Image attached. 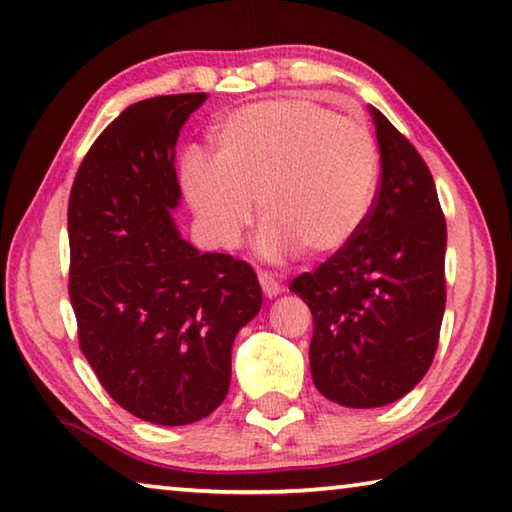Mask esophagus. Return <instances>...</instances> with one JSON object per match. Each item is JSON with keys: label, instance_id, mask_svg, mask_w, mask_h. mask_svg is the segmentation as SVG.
Instances as JSON below:
<instances>
[{"label": "esophagus", "instance_id": "34e87169", "mask_svg": "<svg viewBox=\"0 0 512 512\" xmlns=\"http://www.w3.org/2000/svg\"><path fill=\"white\" fill-rule=\"evenodd\" d=\"M257 277H259V284H262V291H264L266 298L280 296V293H282V284L275 280V275H271L268 271H259Z\"/></svg>", "mask_w": 512, "mask_h": 512}]
</instances>
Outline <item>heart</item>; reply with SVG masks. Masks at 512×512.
I'll list each match as a JSON object with an SVG mask.
<instances>
[{
    "mask_svg": "<svg viewBox=\"0 0 512 512\" xmlns=\"http://www.w3.org/2000/svg\"><path fill=\"white\" fill-rule=\"evenodd\" d=\"M379 155L361 119L305 99L257 101L214 131V162L183 167L189 205L216 246L235 248L259 205L262 253L341 250L368 219Z\"/></svg>",
    "mask_w": 512,
    "mask_h": 512,
    "instance_id": "b5f03b06",
    "label": "heart"
}]
</instances>
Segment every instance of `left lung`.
Here are the masks:
<instances>
[{"label": "left lung", "instance_id": "8db88e82", "mask_svg": "<svg viewBox=\"0 0 512 512\" xmlns=\"http://www.w3.org/2000/svg\"><path fill=\"white\" fill-rule=\"evenodd\" d=\"M381 178L348 244L289 284L314 316L311 377L350 409L400 400L427 375L445 314V214L415 146L377 108Z\"/></svg>", "mask_w": 512, "mask_h": 512}]
</instances>
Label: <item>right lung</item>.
Instances as JSON below:
<instances>
[{
  "label": "right lung",
  "instance_id": "add662e5",
  "mask_svg": "<svg viewBox=\"0 0 512 512\" xmlns=\"http://www.w3.org/2000/svg\"><path fill=\"white\" fill-rule=\"evenodd\" d=\"M205 92L128 106L90 146L67 205L81 352L121 409L180 427L230 388V354L262 307L253 266L180 237L176 142Z\"/></svg>",
  "mask_w": 512,
  "mask_h": 512
}]
</instances>
